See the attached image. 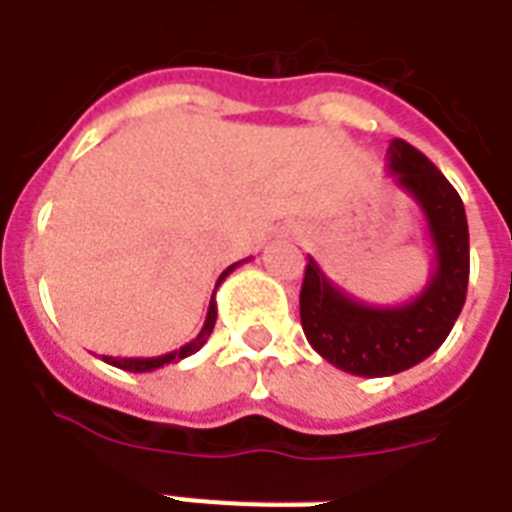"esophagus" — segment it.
<instances>
[{
    "mask_svg": "<svg viewBox=\"0 0 512 512\" xmlns=\"http://www.w3.org/2000/svg\"><path fill=\"white\" fill-rule=\"evenodd\" d=\"M287 231H289V233H297V231H295V228H287Z\"/></svg>",
    "mask_w": 512,
    "mask_h": 512,
    "instance_id": "obj_1",
    "label": "esophagus"
}]
</instances>
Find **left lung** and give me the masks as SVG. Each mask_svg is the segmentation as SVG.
Returning a JSON list of instances; mask_svg holds the SVG:
<instances>
[{
	"label": "left lung",
	"mask_w": 512,
	"mask_h": 512,
	"mask_svg": "<svg viewBox=\"0 0 512 512\" xmlns=\"http://www.w3.org/2000/svg\"><path fill=\"white\" fill-rule=\"evenodd\" d=\"M385 162L393 183L420 204L428 223L433 271L425 289L409 303L366 305L337 287L313 257L300 289V321L313 350L358 377L398 374L436 353L468 295L470 236L460 193L406 140H390Z\"/></svg>",
	"instance_id": "left-lung-1"
}]
</instances>
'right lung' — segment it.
Here are the masks:
<instances>
[{
	"instance_id": "1",
	"label": "right lung",
	"mask_w": 512,
	"mask_h": 512,
	"mask_svg": "<svg viewBox=\"0 0 512 512\" xmlns=\"http://www.w3.org/2000/svg\"><path fill=\"white\" fill-rule=\"evenodd\" d=\"M236 265L241 263H233L231 268H225L223 273H220V279H217V284L228 276V273L236 268ZM217 289V287H215ZM215 321H217V303H215V295H212V300H209V311H207V321H204V327H201V332L196 337H193L191 342H185L183 348L172 350V353H164V356H151V358H114V356H103V361L111 366H119V369H124V372H154V369H159V366L164 364H177V361H183V358H188L191 353H196V350H201V345L209 340V335H212V329H215Z\"/></svg>"
}]
</instances>
